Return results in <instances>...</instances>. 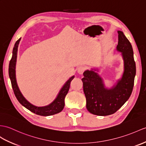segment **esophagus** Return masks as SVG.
I'll use <instances>...</instances> for the list:
<instances>
[{
  "label": "esophagus",
  "mask_w": 146,
  "mask_h": 146,
  "mask_svg": "<svg viewBox=\"0 0 146 146\" xmlns=\"http://www.w3.org/2000/svg\"><path fill=\"white\" fill-rule=\"evenodd\" d=\"M86 70V67L84 66H80L78 68V73L80 74H82L83 72H84V70Z\"/></svg>",
  "instance_id": "34e87169"
}]
</instances>
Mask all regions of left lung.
<instances>
[{
	"label": "left lung",
	"mask_w": 146,
	"mask_h": 146,
	"mask_svg": "<svg viewBox=\"0 0 146 146\" xmlns=\"http://www.w3.org/2000/svg\"><path fill=\"white\" fill-rule=\"evenodd\" d=\"M117 52L123 60L124 71L120 79L113 87L108 88L103 79L98 73V68L84 71L81 80L86 99V108L90 113L98 116H108L121 108L129 98L133 91L135 76V63L133 47L124 33L118 30Z\"/></svg>",
	"instance_id": "1"
}]
</instances>
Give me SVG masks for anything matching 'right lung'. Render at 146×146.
I'll return each mask as SVG.
<instances>
[{"mask_svg":"<svg viewBox=\"0 0 146 146\" xmlns=\"http://www.w3.org/2000/svg\"><path fill=\"white\" fill-rule=\"evenodd\" d=\"M21 40L20 38L15 43L12 51V56L10 61L9 66V74L10 79L11 81L12 86L15 95L19 102L23 106L26 108L32 113L40 115L43 116H51L60 113L62 111L65 106V98L68 92L70 83L72 80L74 78V76H72L66 81V82L63 84L62 88L60 90L57 96L52 103L45 106H36L35 105L30 103L27 101L25 98L23 96L21 91H20L19 88L18 86L16 80V74H15V67L17 62V51L19 42Z\"/></svg>","mask_w":146,"mask_h":146,"instance_id":"1","label":"right lung"}]
</instances>
